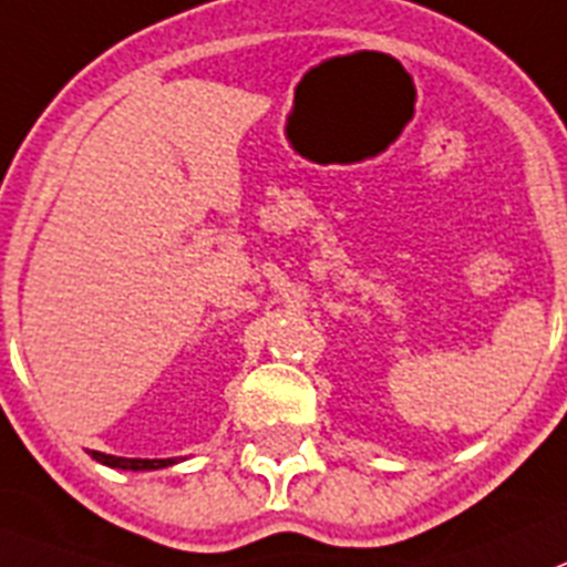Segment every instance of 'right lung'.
Here are the masks:
<instances>
[{
  "label": "right lung",
  "instance_id": "right-lung-1",
  "mask_svg": "<svg viewBox=\"0 0 567 567\" xmlns=\"http://www.w3.org/2000/svg\"><path fill=\"white\" fill-rule=\"evenodd\" d=\"M91 456L96 462H102V465L122 467V471H156V467L174 465V460H125V456L100 454V451H91Z\"/></svg>",
  "mask_w": 567,
  "mask_h": 567
}]
</instances>
